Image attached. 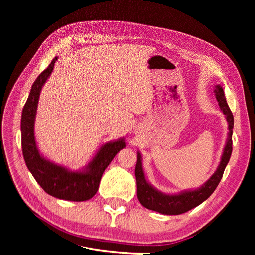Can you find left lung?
Wrapping results in <instances>:
<instances>
[{
  "instance_id": "1",
  "label": "left lung",
  "mask_w": 255,
  "mask_h": 255,
  "mask_svg": "<svg viewBox=\"0 0 255 255\" xmlns=\"http://www.w3.org/2000/svg\"><path fill=\"white\" fill-rule=\"evenodd\" d=\"M216 99L219 103L220 110L226 115L227 121L229 123L228 139L223 150L220 164L215 173L206 181L201 187L195 190L183 191L179 195H165L154 188L152 185L145 180V176L142 169L141 155L138 152L137 163L135 168V176L137 183V198L139 202L148 210L158 212L164 215H180L190 211L191 208L201 204L203 201L210 197L218 186L219 182L222 179L223 172L229 163L231 154H232V134L234 127V117L227 103L225 92L219 85L215 89Z\"/></svg>"
}]
</instances>
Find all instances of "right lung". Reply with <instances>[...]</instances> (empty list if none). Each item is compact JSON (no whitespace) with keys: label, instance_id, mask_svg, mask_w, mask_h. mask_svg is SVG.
Listing matches in <instances>:
<instances>
[{"label":"right lung","instance_id":"obj_1","mask_svg":"<svg viewBox=\"0 0 255 255\" xmlns=\"http://www.w3.org/2000/svg\"><path fill=\"white\" fill-rule=\"evenodd\" d=\"M56 60L57 57L54 58L48 68L38 75L23 107L21 118L23 157L34 179L47 194L68 201H86L96 195L103 172L116 154L125 148L126 142L123 139H119L105 143L82 171H70L40 155L34 136L37 105L41 88L53 71Z\"/></svg>","mask_w":255,"mask_h":255}]
</instances>
